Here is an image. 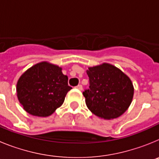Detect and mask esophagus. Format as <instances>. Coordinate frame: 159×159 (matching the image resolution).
<instances>
[{"instance_id":"34e87169","label":"esophagus","mask_w":159,"mask_h":159,"mask_svg":"<svg viewBox=\"0 0 159 159\" xmlns=\"http://www.w3.org/2000/svg\"><path fill=\"white\" fill-rule=\"evenodd\" d=\"M75 88H76V89H78V90H80V91H81V90L83 89V87H82V85L79 84V85H77V86L75 87Z\"/></svg>"}]
</instances>
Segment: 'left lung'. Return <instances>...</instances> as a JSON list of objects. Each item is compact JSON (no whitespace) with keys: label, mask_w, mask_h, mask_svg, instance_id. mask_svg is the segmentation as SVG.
<instances>
[{"label":"left lung","mask_w":159,"mask_h":159,"mask_svg":"<svg viewBox=\"0 0 159 159\" xmlns=\"http://www.w3.org/2000/svg\"><path fill=\"white\" fill-rule=\"evenodd\" d=\"M89 89L84 90L87 107L98 117L112 119L128 109L134 95L131 80L120 69L110 64L88 67Z\"/></svg>","instance_id":"obj_1"}]
</instances>
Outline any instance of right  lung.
I'll list each match as a JSON object with an SVG mask.
<instances>
[{
    "label": "right lung",
    "instance_id": "1",
    "mask_svg": "<svg viewBox=\"0 0 159 159\" xmlns=\"http://www.w3.org/2000/svg\"><path fill=\"white\" fill-rule=\"evenodd\" d=\"M62 68L40 62L22 74L16 84L17 98L28 113L47 117L60 107L72 88L67 84Z\"/></svg>",
    "mask_w": 159,
    "mask_h": 159
}]
</instances>
